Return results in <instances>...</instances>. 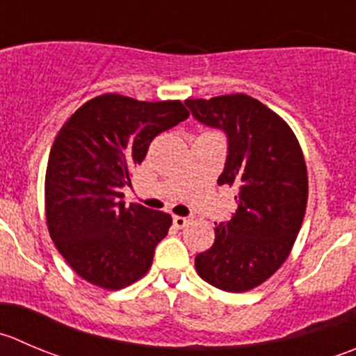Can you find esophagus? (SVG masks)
Segmentation results:
<instances>
[{
    "instance_id": "obj_1",
    "label": "esophagus",
    "mask_w": 356,
    "mask_h": 356,
    "mask_svg": "<svg viewBox=\"0 0 356 356\" xmlns=\"http://www.w3.org/2000/svg\"><path fill=\"white\" fill-rule=\"evenodd\" d=\"M189 222L188 217H181V216H174V226L175 227H184L186 224Z\"/></svg>"
}]
</instances>
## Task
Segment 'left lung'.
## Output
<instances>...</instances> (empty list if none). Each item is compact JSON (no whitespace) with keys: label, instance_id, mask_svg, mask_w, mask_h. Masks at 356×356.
<instances>
[{"label":"left lung","instance_id":"left-lung-1","mask_svg":"<svg viewBox=\"0 0 356 356\" xmlns=\"http://www.w3.org/2000/svg\"><path fill=\"white\" fill-rule=\"evenodd\" d=\"M193 116L226 134L227 156L217 184L234 186L236 212L216 227L196 255L200 277L226 292L266 282L289 257L308 203V172L291 127L257 99L231 94L188 99Z\"/></svg>","mask_w":356,"mask_h":356}]
</instances>
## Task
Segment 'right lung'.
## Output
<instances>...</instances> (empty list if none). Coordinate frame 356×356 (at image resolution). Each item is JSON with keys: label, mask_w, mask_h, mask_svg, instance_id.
Returning a JSON list of instances; mask_svg holds the SVG:
<instances>
[{"label": "right lung", "mask_w": 356, "mask_h": 356, "mask_svg": "<svg viewBox=\"0 0 356 356\" xmlns=\"http://www.w3.org/2000/svg\"><path fill=\"white\" fill-rule=\"evenodd\" d=\"M188 116L181 101L104 94L85 102L58 130L44 177L47 224L57 250L83 280L118 291L147 273L172 217L125 205L122 188L154 137Z\"/></svg>", "instance_id": "right-lung-1"}]
</instances>
